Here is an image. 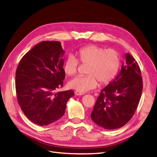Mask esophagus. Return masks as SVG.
Masks as SVG:
<instances>
[{
    "label": "esophagus",
    "mask_w": 157,
    "mask_h": 157,
    "mask_svg": "<svg viewBox=\"0 0 157 157\" xmlns=\"http://www.w3.org/2000/svg\"><path fill=\"white\" fill-rule=\"evenodd\" d=\"M74 93H75V94H76V95H83V93H81V92H78V91H75V92H74Z\"/></svg>",
    "instance_id": "obj_1"
}]
</instances>
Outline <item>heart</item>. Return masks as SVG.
<instances>
[{"label":"heart","instance_id":"b5f03b06","mask_svg":"<svg viewBox=\"0 0 157 157\" xmlns=\"http://www.w3.org/2000/svg\"><path fill=\"white\" fill-rule=\"evenodd\" d=\"M76 58L69 56L64 61L63 69L67 76H74L78 71L80 62L88 65L86 76H79L71 79L69 86L81 93L97 87L98 82L102 85L111 83L116 77L120 68V58L113 49H105L90 44L81 47L76 51Z\"/></svg>","mask_w":157,"mask_h":157}]
</instances>
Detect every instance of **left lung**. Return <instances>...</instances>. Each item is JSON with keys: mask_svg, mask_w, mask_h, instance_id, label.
<instances>
[{"mask_svg": "<svg viewBox=\"0 0 157 157\" xmlns=\"http://www.w3.org/2000/svg\"><path fill=\"white\" fill-rule=\"evenodd\" d=\"M117 78L101 91L93 111L92 121L99 126L113 129L124 126L137 110L143 83L138 63L130 54Z\"/></svg>", "mask_w": 157, "mask_h": 157, "instance_id": "8db88e82", "label": "left lung"}]
</instances>
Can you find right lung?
Here are the masks:
<instances>
[{
  "mask_svg": "<svg viewBox=\"0 0 157 157\" xmlns=\"http://www.w3.org/2000/svg\"><path fill=\"white\" fill-rule=\"evenodd\" d=\"M64 52L58 41H44L20 59L15 74L18 105L31 121L46 126L65 113L73 90L57 92L63 86Z\"/></svg>",
  "mask_w": 157,
  "mask_h": 157,
  "instance_id": "1",
  "label": "right lung"
}]
</instances>
